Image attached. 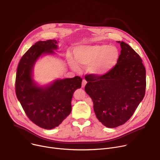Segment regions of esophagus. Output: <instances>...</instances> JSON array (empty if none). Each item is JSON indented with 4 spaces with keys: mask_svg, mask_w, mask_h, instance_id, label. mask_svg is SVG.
I'll return each instance as SVG.
<instances>
[{
    "mask_svg": "<svg viewBox=\"0 0 160 160\" xmlns=\"http://www.w3.org/2000/svg\"><path fill=\"white\" fill-rule=\"evenodd\" d=\"M86 83H87V81H86V80H83V81H82V88H84V87H85V86L86 85Z\"/></svg>",
    "mask_w": 160,
    "mask_h": 160,
    "instance_id": "obj_1",
    "label": "esophagus"
}]
</instances>
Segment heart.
I'll list each match as a JSON object with an SVG mask.
<instances>
[{"instance_id":"1","label":"heart","mask_w":160,"mask_h":160,"mask_svg":"<svg viewBox=\"0 0 160 160\" xmlns=\"http://www.w3.org/2000/svg\"><path fill=\"white\" fill-rule=\"evenodd\" d=\"M74 56L78 63L88 66L89 72L97 77L104 76L113 69L119 59V50L107 45L78 47L74 50ZM69 62L72 68L78 69V65L71 57Z\"/></svg>"}]
</instances>
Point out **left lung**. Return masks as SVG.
I'll return each instance as SVG.
<instances>
[{
  "label": "left lung",
  "instance_id": "obj_1",
  "mask_svg": "<svg viewBox=\"0 0 160 160\" xmlns=\"http://www.w3.org/2000/svg\"><path fill=\"white\" fill-rule=\"evenodd\" d=\"M121 54L112 71L104 76L86 75L85 91L93 102L97 118L108 128L130 119L146 89V71L139 55L130 45L118 41Z\"/></svg>",
  "mask_w": 160,
  "mask_h": 160
}]
</instances>
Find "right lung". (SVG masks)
<instances>
[{"instance_id": "obj_1", "label": "right lung", "mask_w": 160, "mask_h": 160, "mask_svg": "<svg viewBox=\"0 0 160 160\" xmlns=\"http://www.w3.org/2000/svg\"><path fill=\"white\" fill-rule=\"evenodd\" d=\"M55 39L39 41L21 58L15 78V93L29 119L44 129L60 125L72 110L71 100L75 90L81 88L82 78L56 80L45 87L36 84L32 78L33 65L43 54H54Z\"/></svg>"}]
</instances>
